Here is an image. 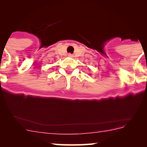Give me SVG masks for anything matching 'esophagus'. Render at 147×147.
Returning <instances> with one entry per match:
<instances>
[{
    "instance_id": "esophagus-1",
    "label": "esophagus",
    "mask_w": 147,
    "mask_h": 147,
    "mask_svg": "<svg viewBox=\"0 0 147 147\" xmlns=\"http://www.w3.org/2000/svg\"><path fill=\"white\" fill-rule=\"evenodd\" d=\"M67 55H68V57H72V56H73L72 55V54H71V53H68Z\"/></svg>"
}]
</instances>
